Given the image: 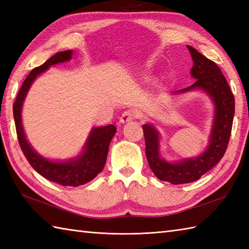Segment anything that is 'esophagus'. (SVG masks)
Wrapping results in <instances>:
<instances>
[{"label":"esophagus","mask_w":249,"mask_h":249,"mask_svg":"<svg viewBox=\"0 0 249 249\" xmlns=\"http://www.w3.org/2000/svg\"><path fill=\"white\" fill-rule=\"evenodd\" d=\"M134 119H135L134 111L127 110V111H124V112L122 113L121 118H120V122L122 124H125V123H128V122H130V121H133Z\"/></svg>","instance_id":"esophagus-1"}]
</instances>
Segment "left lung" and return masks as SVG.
I'll use <instances>...</instances> for the list:
<instances>
[{
	"label": "left lung",
	"instance_id": "1",
	"mask_svg": "<svg viewBox=\"0 0 249 249\" xmlns=\"http://www.w3.org/2000/svg\"><path fill=\"white\" fill-rule=\"evenodd\" d=\"M187 49L194 62L190 75L195 82L186 89L172 93L178 95L198 89L208 95L213 102V124L205 151L196 157L167 161L160 155V131L152 124L142 126L145 139V155L150 168L160 181L174 185L197 181L217 165L228 146L234 115V96L220 68L192 46H187Z\"/></svg>",
	"mask_w": 249,
	"mask_h": 249
}]
</instances>
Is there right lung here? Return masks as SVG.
<instances>
[{
    "mask_svg": "<svg viewBox=\"0 0 249 249\" xmlns=\"http://www.w3.org/2000/svg\"><path fill=\"white\" fill-rule=\"evenodd\" d=\"M72 53L71 50L57 52L43 65L34 68L21 86L13 106V111L20 147L34 170L49 181L62 186L77 187L92 181L102 172L107 160L109 144L116 133L115 126L110 124L92 128L80 154L66 160H52L38 154L26 139L21 116L25 96L35 79L50 66L70 61Z\"/></svg>",
    "mask_w": 249,
    "mask_h": 249,
    "instance_id": "obj_1",
    "label": "right lung"
}]
</instances>
